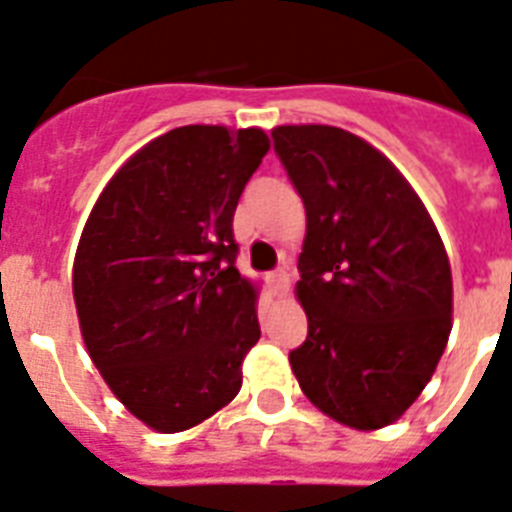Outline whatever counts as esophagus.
<instances>
[{
	"label": "esophagus",
	"mask_w": 512,
	"mask_h": 512,
	"mask_svg": "<svg viewBox=\"0 0 512 512\" xmlns=\"http://www.w3.org/2000/svg\"><path fill=\"white\" fill-rule=\"evenodd\" d=\"M268 281H270V286H273V291H276V296L289 294V283L291 281H289V273H286L283 268L273 270V273L268 276Z\"/></svg>",
	"instance_id": "1"
}]
</instances>
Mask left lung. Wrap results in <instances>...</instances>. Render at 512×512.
Here are the masks:
<instances>
[{"instance_id":"8db88e82","label":"left lung","mask_w":512,"mask_h":512,"mask_svg":"<svg viewBox=\"0 0 512 512\" xmlns=\"http://www.w3.org/2000/svg\"><path fill=\"white\" fill-rule=\"evenodd\" d=\"M270 135L307 210L296 296L309 330L291 369L330 419L388 427L419 398L448 343V252L411 184L362 137L328 124Z\"/></svg>"}]
</instances>
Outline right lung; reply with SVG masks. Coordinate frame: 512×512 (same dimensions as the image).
Returning a JSON list of instances; mask_svg holds the SVG:
<instances>
[{
    "label": "right lung",
    "instance_id": "1",
    "mask_svg": "<svg viewBox=\"0 0 512 512\" xmlns=\"http://www.w3.org/2000/svg\"><path fill=\"white\" fill-rule=\"evenodd\" d=\"M268 148L257 127H176L137 150L90 210L72 265L83 341L156 432L205 422L242 388L260 322L231 223Z\"/></svg>",
    "mask_w": 512,
    "mask_h": 512
}]
</instances>
